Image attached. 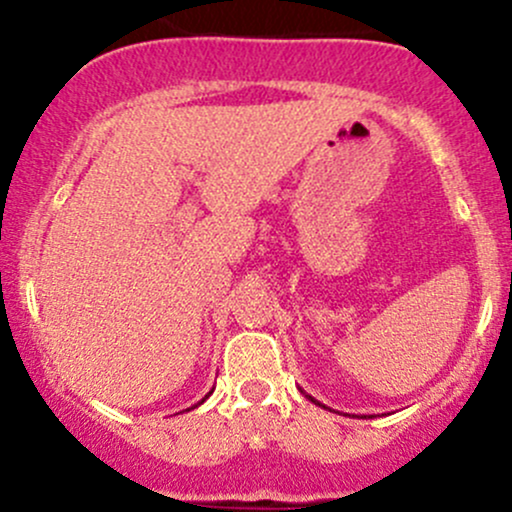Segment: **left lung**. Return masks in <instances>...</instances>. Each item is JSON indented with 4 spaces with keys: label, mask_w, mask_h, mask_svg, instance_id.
<instances>
[{
    "label": "left lung",
    "mask_w": 512,
    "mask_h": 512,
    "mask_svg": "<svg viewBox=\"0 0 512 512\" xmlns=\"http://www.w3.org/2000/svg\"><path fill=\"white\" fill-rule=\"evenodd\" d=\"M305 397H310V395H305ZM310 402H315V404H320V402H317V399H313V397H310Z\"/></svg>",
    "instance_id": "8db88e82"
}]
</instances>
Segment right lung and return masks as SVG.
<instances>
[{"mask_svg":"<svg viewBox=\"0 0 512 512\" xmlns=\"http://www.w3.org/2000/svg\"><path fill=\"white\" fill-rule=\"evenodd\" d=\"M207 397H209V395H207ZM207 397H204V399H207ZM204 399H202V402H204Z\"/></svg>","mask_w":512,"mask_h":512,"instance_id":"right-lung-1","label":"right lung"}]
</instances>
